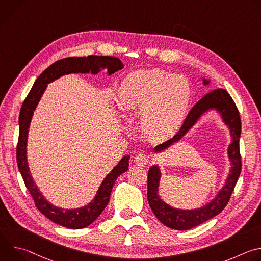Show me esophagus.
Instances as JSON below:
<instances>
[{"mask_svg":"<svg viewBox=\"0 0 261 261\" xmlns=\"http://www.w3.org/2000/svg\"><path fill=\"white\" fill-rule=\"evenodd\" d=\"M134 162H135V164H137V165L144 166V165L148 164V162H150V157H148L146 154L138 153V154L135 156V158H134Z\"/></svg>","mask_w":261,"mask_h":261,"instance_id":"1","label":"esophagus"}]
</instances>
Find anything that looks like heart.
Returning <instances> with one entry per match:
<instances>
[{
    "mask_svg": "<svg viewBox=\"0 0 261 261\" xmlns=\"http://www.w3.org/2000/svg\"><path fill=\"white\" fill-rule=\"evenodd\" d=\"M190 99L188 80L160 69L130 73L117 93V102L122 110L141 109V129L152 137L173 134L187 115Z\"/></svg>",
    "mask_w": 261,
    "mask_h": 261,
    "instance_id": "obj_1",
    "label": "heart"
}]
</instances>
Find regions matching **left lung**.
Here are the masks:
<instances>
[{
  "instance_id": "obj_1",
  "label": "left lung",
  "mask_w": 261,
  "mask_h": 261,
  "mask_svg": "<svg viewBox=\"0 0 261 261\" xmlns=\"http://www.w3.org/2000/svg\"><path fill=\"white\" fill-rule=\"evenodd\" d=\"M210 82L203 80V84L207 85ZM210 109H216L219 111L223 121L228 126L231 134V143L228 146V157L231 162L230 174L228 175L224 187L221 189L215 199H213L206 205L195 210H178L171 207L165 203L158 194V187L161 172L157 165L150 168L147 173V200L150 206L157 217V219L169 228L176 230H188L201 223L212 219L220 214L227 205L230 196L236 187L238 178L242 170V161L240 153V137H241V118L239 109L224 89H217L205 96H203L190 110L182 126L178 132L167 141L157 145L154 151L162 152L172 143L178 141L186 133H187L198 119Z\"/></svg>"
}]
</instances>
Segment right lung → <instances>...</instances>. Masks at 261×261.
Instances as JSON below:
<instances>
[{"mask_svg":"<svg viewBox=\"0 0 261 261\" xmlns=\"http://www.w3.org/2000/svg\"><path fill=\"white\" fill-rule=\"evenodd\" d=\"M107 68L108 75L124 68L123 63L116 57L108 56H89V57H70L59 60L45 69L40 76L36 80L33 88L24 99L19 113V136L16 146V161L24 185L34 199L36 207L46 218L57 224L71 228L81 229L89 226L100 216L107 205L111 190L116 179L128 170L130 156H125L116 167L102 181L95 198L86 206L75 210H64L49 203L37 188L31 174L27 162V140L30 123L34 110L38 104L47 84L69 73H93L97 74L101 69Z\"/></svg>","mask_w":261,"mask_h":261,"instance_id":"obj_1","label":"right lung"}]
</instances>
